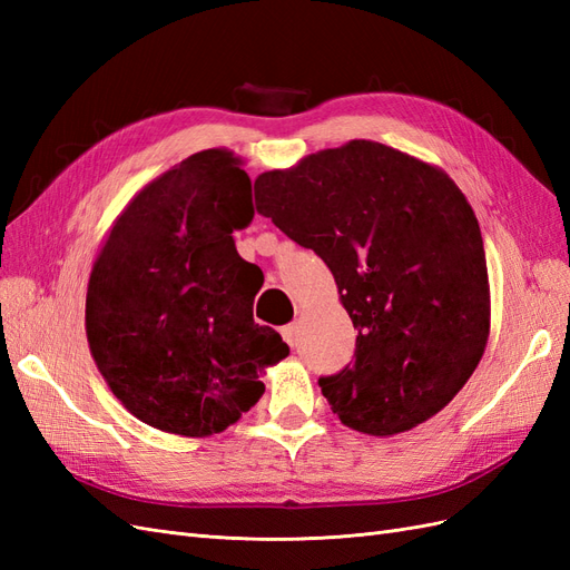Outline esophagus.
<instances>
[{
	"label": "esophagus",
	"instance_id": "1",
	"mask_svg": "<svg viewBox=\"0 0 570 570\" xmlns=\"http://www.w3.org/2000/svg\"><path fill=\"white\" fill-rule=\"evenodd\" d=\"M281 335H283V340L289 344V347H295V344H297V335H299V325H297V323H287V325H283Z\"/></svg>",
	"mask_w": 570,
	"mask_h": 570
}]
</instances>
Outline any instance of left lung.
<instances>
[{"instance_id":"obj_1","label":"left lung","mask_w":570,"mask_h":570,"mask_svg":"<svg viewBox=\"0 0 570 570\" xmlns=\"http://www.w3.org/2000/svg\"><path fill=\"white\" fill-rule=\"evenodd\" d=\"M256 212L314 249L358 331L354 364L318 377L337 419L396 435L469 383L490 335L478 218L442 168L371 140L254 183Z\"/></svg>"}]
</instances>
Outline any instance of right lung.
Returning a JSON list of instances; mask_svg holds the SVG:
<instances>
[{"label": "right lung", "mask_w": 570, "mask_h": 570, "mask_svg": "<svg viewBox=\"0 0 570 570\" xmlns=\"http://www.w3.org/2000/svg\"><path fill=\"white\" fill-rule=\"evenodd\" d=\"M228 149L187 157L132 197L90 273L85 333L107 385L164 433H223L289 354L252 318L264 283L235 249L254 218L252 180Z\"/></svg>", "instance_id": "right-lung-1"}]
</instances>
